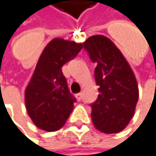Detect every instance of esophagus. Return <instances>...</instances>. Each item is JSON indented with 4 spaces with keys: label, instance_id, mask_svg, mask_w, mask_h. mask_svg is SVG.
Here are the masks:
<instances>
[{
    "label": "esophagus",
    "instance_id": "obj_1",
    "mask_svg": "<svg viewBox=\"0 0 156 156\" xmlns=\"http://www.w3.org/2000/svg\"><path fill=\"white\" fill-rule=\"evenodd\" d=\"M76 99L79 100V101H81V99H82V93L80 92V93H77L76 94Z\"/></svg>",
    "mask_w": 156,
    "mask_h": 156
}]
</instances>
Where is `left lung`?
Masks as SVG:
<instances>
[{"label": "left lung", "instance_id": "left-lung-1", "mask_svg": "<svg viewBox=\"0 0 156 156\" xmlns=\"http://www.w3.org/2000/svg\"><path fill=\"white\" fill-rule=\"evenodd\" d=\"M83 47L92 63L99 95L90 104L92 123L97 129L111 134L123 130L131 120L139 99L133 71L123 54L106 37L89 38Z\"/></svg>", "mask_w": 156, "mask_h": 156}]
</instances>
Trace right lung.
Here are the masks:
<instances>
[{"label":"right lung","mask_w":156,"mask_h":156,"mask_svg":"<svg viewBox=\"0 0 156 156\" xmlns=\"http://www.w3.org/2000/svg\"><path fill=\"white\" fill-rule=\"evenodd\" d=\"M82 47L81 43L54 39L43 50L25 93L27 114L38 128L56 131L72 113L76 100L68 89L62 67Z\"/></svg>","instance_id":"1"}]
</instances>
